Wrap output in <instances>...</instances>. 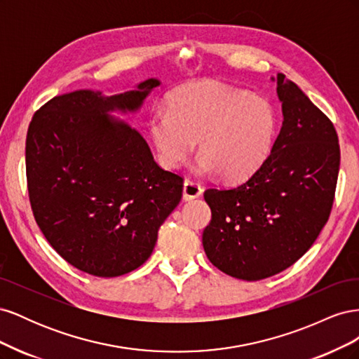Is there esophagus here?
<instances>
[{"label": "esophagus", "instance_id": "1", "mask_svg": "<svg viewBox=\"0 0 359 359\" xmlns=\"http://www.w3.org/2000/svg\"><path fill=\"white\" fill-rule=\"evenodd\" d=\"M201 194H202L201 184H198L196 181H191V180L184 181V187H182V199L184 201H193V199L199 198Z\"/></svg>", "mask_w": 359, "mask_h": 359}]
</instances>
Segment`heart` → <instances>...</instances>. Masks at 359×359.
<instances>
[{"instance_id":"1","label":"heart","mask_w":359,"mask_h":359,"mask_svg":"<svg viewBox=\"0 0 359 359\" xmlns=\"http://www.w3.org/2000/svg\"><path fill=\"white\" fill-rule=\"evenodd\" d=\"M278 118L264 97L214 81L193 82L169 97V109L149 118L151 139L163 166L180 168L199 139V172L227 181L252 175L271 154Z\"/></svg>"}]
</instances>
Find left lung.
I'll return each instance as SVG.
<instances>
[{"instance_id":"8db88e82","label":"left lung","mask_w":359,"mask_h":359,"mask_svg":"<svg viewBox=\"0 0 359 359\" xmlns=\"http://www.w3.org/2000/svg\"><path fill=\"white\" fill-rule=\"evenodd\" d=\"M283 124L271 154L247 181L208 189L211 208L202 244L224 274L262 280L293 265L328 222L340 169V145L330 118L297 83L278 73Z\"/></svg>"}]
</instances>
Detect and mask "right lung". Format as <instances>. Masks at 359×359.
<instances>
[{
	"mask_svg": "<svg viewBox=\"0 0 359 359\" xmlns=\"http://www.w3.org/2000/svg\"><path fill=\"white\" fill-rule=\"evenodd\" d=\"M158 85L151 78L115 95H57L29 123L32 214L53 250L83 273L118 277L139 268L181 201L182 178L163 170L142 135L111 115L137 112Z\"/></svg>",
	"mask_w": 359,
	"mask_h": 359,
	"instance_id": "obj_1",
	"label": "right lung"
}]
</instances>
